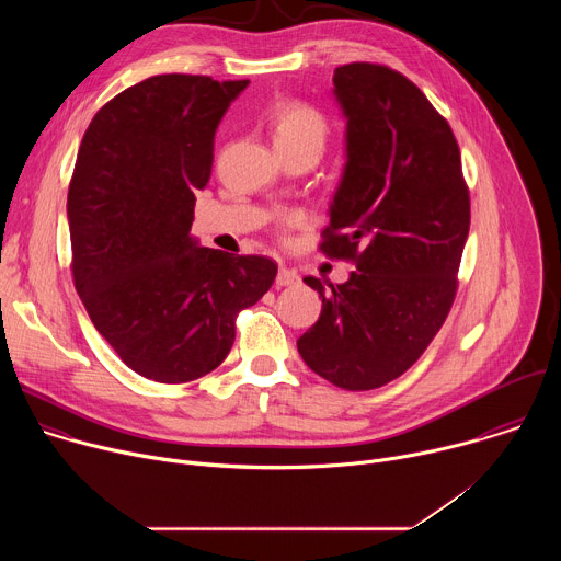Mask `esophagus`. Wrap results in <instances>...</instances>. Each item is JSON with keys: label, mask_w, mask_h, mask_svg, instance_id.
I'll return each instance as SVG.
<instances>
[{"label": "esophagus", "mask_w": 561, "mask_h": 561, "mask_svg": "<svg viewBox=\"0 0 561 561\" xmlns=\"http://www.w3.org/2000/svg\"><path fill=\"white\" fill-rule=\"evenodd\" d=\"M277 286H295L299 282V275L286 266H279V273H277Z\"/></svg>", "instance_id": "obj_1"}]
</instances>
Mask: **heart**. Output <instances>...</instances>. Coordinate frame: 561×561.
<instances>
[{"instance_id": "b5f03b06", "label": "heart", "mask_w": 561, "mask_h": 561, "mask_svg": "<svg viewBox=\"0 0 561 561\" xmlns=\"http://www.w3.org/2000/svg\"><path fill=\"white\" fill-rule=\"evenodd\" d=\"M271 133L275 144H324L327 137V122L314 108L290 102L275 111L271 119Z\"/></svg>"}]
</instances>
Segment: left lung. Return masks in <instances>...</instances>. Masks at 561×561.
<instances>
[{"instance_id": "obj_1", "label": "left lung", "mask_w": 561, "mask_h": 561, "mask_svg": "<svg viewBox=\"0 0 561 561\" xmlns=\"http://www.w3.org/2000/svg\"><path fill=\"white\" fill-rule=\"evenodd\" d=\"M346 164L322 249L351 260L344 284L304 277L322 314L297 340L306 366L346 390L407 373L442 329L470 226L461 157L448 122L386 66L335 68Z\"/></svg>"}]
</instances>
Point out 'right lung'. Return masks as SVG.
Segmentation results:
<instances>
[{
	"label": "right lung",
	"instance_id": "add662e5",
	"mask_svg": "<svg viewBox=\"0 0 561 561\" xmlns=\"http://www.w3.org/2000/svg\"><path fill=\"white\" fill-rule=\"evenodd\" d=\"M247 87L148 77L98 111L77 152L66 204L75 288L122 362L152 381L215 370L237 312L277 275L268 257L204 249L191 234L215 130Z\"/></svg>",
	"mask_w": 561,
	"mask_h": 561
}]
</instances>
